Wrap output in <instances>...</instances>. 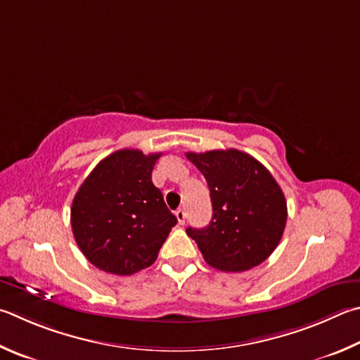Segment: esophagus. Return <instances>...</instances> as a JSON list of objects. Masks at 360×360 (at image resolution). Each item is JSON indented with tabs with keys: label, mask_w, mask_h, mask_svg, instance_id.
Instances as JSON below:
<instances>
[{
	"label": "esophagus",
	"mask_w": 360,
	"mask_h": 360,
	"mask_svg": "<svg viewBox=\"0 0 360 360\" xmlns=\"http://www.w3.org/2000/svg\"><path fill=\"white\" fill-rule=\"evenodd\" d=\"M174 215H176V219H178V221H179L181 225H184V224H186V217H187V215H186V211H184V209H178V211L174 212Z\"/></svg>",
	"instance_id": "obj_1"
}]
</instances>
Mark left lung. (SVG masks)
<instances>
[{"label":"left lung","mask_w":360,"mask_h":360,"mask_svg":"<svg viewBox=\"0 0 360 360\" xmlns=\"http://www.w3.org/2000/svg\"><path fill=\"white\" fill-rule=\"evenodd\" d=\"M186 155L211 192V224L187 228L206 263L225 272L263 263L282 239L288 217L285 195L269 169L238 149Z\"/></svg>","instance_id":"obj_1"}]
</instances>
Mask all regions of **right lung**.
<instances>
[{"label": "right lung", "mask_w": 360, "mask_h": 360, "mask_svg": "<svg viewBox=\"0 0 360 360\" xmlns=\"http://www.w3.org/2000/svg\"><path fill=\"white\" fill-rule=\"evenodd\" d=\"M160 155L120 149L97 163L75 193L72 231L97 269L132 276L158 259L178 221L151 179Z\"/></svg>", "instance_id": "right-lung-1"}]
</instances>
